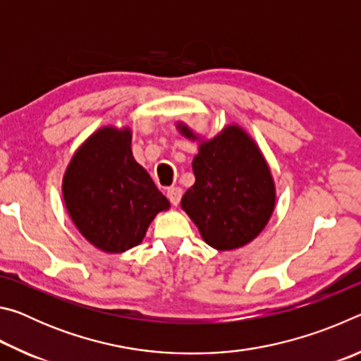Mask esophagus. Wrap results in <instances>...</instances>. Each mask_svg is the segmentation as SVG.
<instances>
[{"instance_id": "1", "label": "esophagus", "mask_w": 361, "mask_h": 361, "mask_svg": "<svg viewBox=\"0 0 361 361\" xmlns=\"http://www.w3.org/2000/svg\"><path fill=\"white\" fill-rule=\"evenodd\" d=\"M181 189L180 188H169L167 189V197L172 205H178L180 200H181Z\"/></svg>"}]
</instances>
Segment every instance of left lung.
<instances>
[{"mask_svg": "<svg viewBox=\"0 0 361 361\" xmlns=\"http://www.w3.org/2000/svg\"><path fill=\"white\" fill-rule=\"evenodd\" d=\"M176 129L189 140L197 135L186 124ZM195 183L181 209L210 247L224 252L247 245L264 229L276 207L271 170L253 138L232 124L200 142L192 161Z\"/></svg>", "mask_w": 361, "mask_h": 361, "instance_id": "obj_1", "label": "left lung"}]
</instances>
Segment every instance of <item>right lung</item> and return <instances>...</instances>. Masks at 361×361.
<instances>
[{"instance_id": "1", "label": "right lung", "mask_w": 361, "mask_h": 361, "mask_svg": "<svg viewBox=\"0 0 361 361\" xmlns=\"http://www.w3.org/2000/svg\"><path fill=\"white\" fill-rule=\"evenodd\" d=\"M129 127H102L66 167L63 200L78 231L94 247L122 253L143 240L170 202L132 156Z\"/></svg>"}]
</instances>
